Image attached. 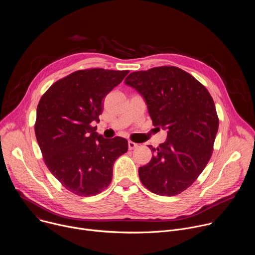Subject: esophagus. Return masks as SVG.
Wrapping results in <instances>:
<instances>
[{
    "label": "esophagus",
    "instance_id": "1",
    "mask_svg": "<svg viewBox=\"0 0 255 255\" xmlns=\"http://www.w3.org/2000/svg\"><path fill=\"white\" fill-rule=\"evenodd\" d=\"M137 146H138V144H136L135 142H132V141L128 142V148H129V150H132V149L136 148Z\"/></svg>",
    "mask_w": 255,
    "mask_h": 255
}]
</instances>
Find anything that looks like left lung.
<instances>
[{
  "label": "left lung",
  "instance_id": "8db88e82",
  "mask_svg": "<svg viewBox=\"0 0 255 255\" xmlns=\"http://www.w3.org/2000/svg\"><path fill=\"white\" fill-rule=\"evenodd\" d=\"M145 100L152 123L166 130V141L151 160L139 167L143 186L160 196L191 187L209 162L219 119L208 90L176 66L134 71L125 79Z\"/></svg>",
  "mask_w": 255,
  "mask_h": 255
}]
</instances>
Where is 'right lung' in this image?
Here are the masks:
<instances>
[{"mask_svg": "<svg viewBox=\"0 0 255 255\" xmlns=\"http://www.w3.org/2000/svg\"><path fill=\"white\" fill-rule=\"evenodd\" d=\"M129 70H77L55 82L41 97L35 135L49 171L69 192L100 194L110 185L116 159L127 152L122 137L106 139L93 126L103 112V99Z\"/></svg>", "mask_w": 255, "mask_h": 255, "instance_id": "obj_1", "label": "right lung"}]
</instances>
